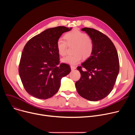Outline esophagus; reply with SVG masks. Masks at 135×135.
<instances>
[{"instance_id":"obj_1","label":"esophagus","mask_w":135,"mask_h":135,"mask_svg":"<svg viewBox=\"0 0 135 135\" xmlns=\"http://www.w3.org/2000/svg\"><path fill=\"white\" fill-rule=\"evenodd\" d=\"M70 68H71V69H72V70L76 69V67H75V66H70Z\"/></svg>"}]
</instances>
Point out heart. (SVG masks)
I'll use <instances>...</instances> for the list:
<instances>
[{
  "mask_svg": "<svg viewBox=\"0 0 135 135\" xmlns=\"http://www.w3.org/2000/svg\"><path fill=\"white\" fill-rule=\"evenodd\" d=\"M65 40L59 39L56 42V48L61 56H65L67 52V45H74L73 55H68L63 58L62 62L70 65H75L79 63L83 57L89 58L93 54L94 43L88 35L78 29H74L67 33L64 36Z\"/></svg>",
  "mask_w": 135,
  "mask_h": 135,
  "instance_id": "obj_1",
  "label": "heart"
}]
</instances>
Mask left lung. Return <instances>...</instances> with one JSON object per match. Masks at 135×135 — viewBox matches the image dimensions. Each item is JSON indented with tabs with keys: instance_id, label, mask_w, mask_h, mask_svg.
I'll use <instances>...</instances> for the list:
<instances>
[{
	"instance_id": "1",
	"label": "left lung",
	"mask_w": 135,
	"mask_h": 135,
	"mask_svg": "<svg viewBox=\"0 0 135 135\" xmlns=\"http://www.w3.org/2000/svg\"><path fill=\"white\" fill-rule=\"evenodd\" d=\"M81 31L86 32L93 40L94 50L81 66L77 67L81 76L75 87L82 97L97 101L107 97L114 86L119 72L118 55L107 35L91 28H84Z\"/></svg>"
}]
</instances>
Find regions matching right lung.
<instances>
[{
    "instance_id": "obj_1",
    "label": "right lung",
    "mask_w": 135,
    "mask_h": 135,
    "mask_svg": "<svg viewBox=\"0 0 135 135\" xmlns=\"http://www.w3.org/2000/svg\"><path fill=\"white\" fill-rule=\"evenodd\" d=\"M69 28L59 26L49 28L35 35L25 45L18 67L26 91L38 99L52 97L59 90L62 78L71 71L67 64L60 61L56 42Z\"/></svg>"
}]
</instances>
